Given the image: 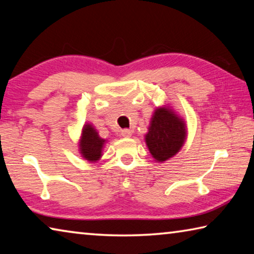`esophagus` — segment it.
I'll return each mask as SVG.
<instances>
[{
  "label": "esophagus",
  "instance_id": "obj_1",
  "mask_svg": "<svg viewBox=\"0 0 254 254\" xmlns=\"http://www.w3.org/2000/svg\"><path fill=\"white\" fill-rule=\"evenodd\" d=\"M121 135L123 137H130L132 135V131L128 130V128H124V130H122L121 132Z\"/></svg>",
  "mask_w": 254,
  "mask_h": 254
}]
</instances>
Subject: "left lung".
I'll return each instance as SVG.
<instances>
[{
	"label": "left lung",
	"mask_w": 254,
	"mask_h": 254,
	"mask_svg": "<svg viewBox=\"0 0 254 254\" xmlns=\"http://www.w3.org/2000/svg\"><path fill=\"white\" fill-rule=\"evenodd\" d=\"M145 143L154 160L163 162L179 152L187 136L184 120L167 106L157 107L151 118Z\"/></svg>",
	"instance_id": "1"
}]
</instances>
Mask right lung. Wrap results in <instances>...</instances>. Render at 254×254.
I'll list each match as a JSON object with an SVG mask.
<instances>
[{"label": "right lung", "mask_w": 254, "mask_h": 254, "mask_svg": "<svg viewBox=\"0 0 254 254\" xmlns=\"http://www.w3.org/2000/svg\"><path fill=\"white\" fill-rule=\"evenodd\" d=\"M106 140L98 135L92 124H85L79 140V152L81 157L89 162H96L102 157V150Z\"/></svg>", "instance_id": "1"}]
</instances>
